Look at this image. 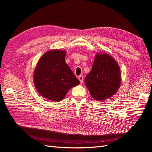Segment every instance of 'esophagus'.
Wrapping results in <instances>:
<instances>
[{
    "label": "esophagus",
    "mask_w": 152,
    "mask_h": 152,
    "mask_svg": "<svg viewBox=\"0 0 152 152\" xmlns=\"http://www.w3.org/2000/svg\"><path fill=\"white\" fill-rule=\"evenodd\" d=\"M78 79H79V81H80V82L81 84L83 83V81H84V77L83 76L80 75L79 77V78H78Z\"/></svg>",
    "instance_id": "1"
}]
</instances>
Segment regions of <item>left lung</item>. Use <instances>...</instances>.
Here are the masks:
<instances>
[{"label":"left lung","instance_id":"8db88e82","mask_svg":"<svg viewBox=\"0 0 152 152\" xmlns=\"http://www.w3.org/2000/svg\"><path fill=\"white\" fill-rule=\"evenodd\" d=\"M121 82L118 63L108 54L98 53L91 71L85 78V84L95 100H106L115 94Z\"/></svg>","mask_w":152,"mask_h":152}]
</instances>
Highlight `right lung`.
Returning a JSON list of instances; mask_svg holds the SVG:
<instances>
[{
	"instance_id": "add662e5",
	"label": "right lung",
	"mask_w": 152,
	"mask_h": 152,
	"mask_svg": "<svg viewBox=\"0 0 152 152\" xmlns=\"http://www.w3.org/2000/svg\"><path fill=\"white\" fill-rule=\"evenodd\" d=\"M66 51L49 50L39 59L34 74V82L39 93L53 102L65 97L68 90L80 84L65 62Z\"/></svg>"
}]
</instances>
